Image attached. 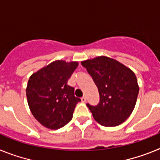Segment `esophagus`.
Wrapping results in <instances>:
<instances>
[{"label":"esophagus","instance_id":"obj_1","mask_svg":"<svg viewBox=\"0 0 160 160\" xmlns=\"http://www.w3.org/2000/svg\"><path fill=\"white\" fill-rule=\"evenodd\" d=\"M81 100L82 102H87V97H86V96H83V97L81 98Z\"/></svg>","mask_w":160,"mask_h":160}]
</instances>
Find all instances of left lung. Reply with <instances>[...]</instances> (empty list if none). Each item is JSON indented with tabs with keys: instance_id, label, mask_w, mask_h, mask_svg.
I'll return each instance as SVG.
<instances>
[{
	"instance_id": "left-lung-1",
	"label": "left lung",
	"mask_w": 160,
	"mask_h": 160,
	"mask_svg": "<svg viewBox=\"0 0 160 160\" xmlns=\"http://www.w3.org/2000/svg\"><path fill=\"white\" fill-rule=\"evenodd\" d=\"M99 93L98 104L87 106L94 119L104 127H116L129 118L138 94L135 73L118 61L106 56L82 61Z\"/></svg>"
}]
</instances>
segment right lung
I'll return each mask as SVG.
<instances>
[{
  "instance_id": "add662e5",
  "label": "right lung",
  "mask_w": 160,
  "mask_h": 160,
  "mask_svg": "<svg viewBox=\"0 0 160 160\" xmlns=\"http://www.w3.org/2000/svg\"><path fill=\"white\" fill-rule=\"evenodd\" d=\"M77 62L54 61L30 76L26 96L31 113L42 126L51 130L70 122L76 105L81 102L74 96V88L67 85Z\"/></svg>"
}]
</instances>
